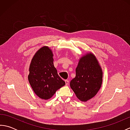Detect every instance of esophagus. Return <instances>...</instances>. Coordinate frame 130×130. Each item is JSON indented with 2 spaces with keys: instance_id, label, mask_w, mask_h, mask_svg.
I'll use <instances>...</instances> for the list:
<instances>
[{
  "instance_id": "1",
  "label": "esophagus",
  "mask_w": 130,
  "mask_h": 130,
  "mask_svg": "<svg viewBox=\"0 0 130 130\" xmlns=\"http://www.w3.org/2000/svg\"><path fill=\"white\" fill-rule=\"evenodd\" d=\"M69 81L68 80H65V84H66V85H69Z\"/></svg>"
}]
</instances>
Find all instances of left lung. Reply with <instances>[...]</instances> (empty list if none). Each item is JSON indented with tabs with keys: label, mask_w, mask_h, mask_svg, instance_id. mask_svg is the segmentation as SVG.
Wrapping results in <instances>:
<instances>
[{
	"label": "left lung",
	"mask_w": 130,
	"mask_h": 130,
	"mask_svg": "<svg viewBox=\"0 0 130 130\" xmlns=\"http://www.w3.org/2000/svg\"><path fill=\"white\" fill-rule=\"evenodd\" d=\"M75 72L70 87L79 99L86 102L94 96L101 87L102 69L94 55L90 53L80 59Z\"/></svg>",
	"instance_id": "obj_1"
}]
</instances>
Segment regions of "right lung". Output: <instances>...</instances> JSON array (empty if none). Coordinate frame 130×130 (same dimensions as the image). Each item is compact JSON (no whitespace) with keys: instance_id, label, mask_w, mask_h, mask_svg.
<instances>
[{"instance_id":"1","label":"right lung","mask_w":130,"mask_h":130,"mask_svg":"<svg viewBox=\"0 0 130 130\" xmlns=\"http://www.w3.org/2000/svg\"><path fill=\"white\" fill-rule=\"evenodd\" d=\"M52 57L51 50L43 47L34 55L29 69L28 80L32 89L38 97L45 100L65 85L54 67Z\"/></svg>"}]
</instances>
